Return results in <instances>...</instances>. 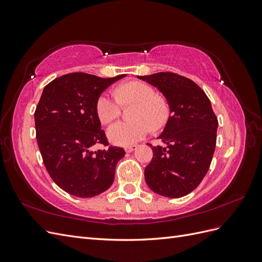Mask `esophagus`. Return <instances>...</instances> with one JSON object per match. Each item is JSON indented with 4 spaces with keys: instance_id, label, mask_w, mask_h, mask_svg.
I'll return each mask as SVG.
<instances>
[{
    "instance_id": "34e87169",
    "label": "esophagus",
    "mask_w": 262,
    "mask_h": 262,
    "mask_svg": "<svg viewBox=\"0 0 262 262\" xmlns=\"http://www.w3.org/2000/svg\"><path fill=\"white\" fill-rule=\"evenodd\" d=\"M138 146L137 145H130V146H125L124 147V150L126 153H131V152H133L134 149H136Z\"/></svg>"
}]
</instances>
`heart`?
Returning <instances> with one entry per match:
<instances>
[{
    "label": "heart",
    "instance_id": "1",
    "mask_svg": "<svg viewBox=\"0 0 262 262\" xmlns=\"http://www.w3.org/2000/svg\"><path fill=\"white\" fill-rule=\"evenodd\" d=\"M116 96L101 94L96 101L99 120L108 124L120 115L121 103L136 101L132 117L134 120L119 121L107 131L108 139L114 144L128 146L137 143L152 131L163 128L168 121L170 107L167 99L156 94L152 86L139 81L124 83L116 89Z\"/></svg>",
    "mask_w": 262,
    "mask_h": 262
}]
</instances>
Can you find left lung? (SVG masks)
Returning <instances> with one entry per match:
<instances>
[{"instance_id": "8db88e82", "label": "left lung", "mask_w": 262, "mask_h": 262, "mask_svg": "<svg viewBox=\"0 0 262 262\" xmlns=\"http://www.w3.org/2000/svg\"><path fill=\"white\" fill-rule=\"evenodd\" d=\"M157 87L170 107V115L152 146L153 158L145 167L147 186L167 198L187 195L200 185L210 168L216 145L219 121L211 101L193 81L171 72L138 76Z\"/></svg>"}]
</instances>
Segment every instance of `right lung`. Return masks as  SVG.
Listing matches in <instances>:
<instances>
[{
  "label": "right lung",
  "instance_id": "obj_1",
  "mask_svg": "<svg viewBox=\"0 0 262 262\" xmlns=\"http://www.w3.org/2000/svg\"><path fill=\"white\" fill-rule=\"evenodd\" d=\"M125 75L101 78L76 72L45 86L35 112L37 143L50 177L70 194L92 198L113 185L116 165L125 152L118 146L92 149L108 145L96 101Z\"/></svg>",
  "mask_w": 262,
  "mask_h": 262
}]
</instances>
